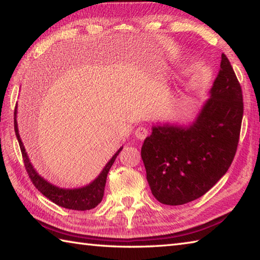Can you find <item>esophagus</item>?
<instances>
[{
	"mask_svg": "<svg viewBox=\"0 0 260 260\" xmlns=\"http://www.w3.org/2000/svg\"><path fill=\"white\" fill-rule=\"evenodd\" d=\"M135 136L138 138L139 140H144L148 136L149 134V131L146 128V127H138V128L135 129Z\"/></svg>",
	"mask_w": 260,
	"mask_h": 260,
	"instance_id": "obj_1",
	"label": "esophagus"
}]
</instances>
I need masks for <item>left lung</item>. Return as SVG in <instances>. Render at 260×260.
<instances>
[{
	"label": "left lung",
	"instance_id": "obj_1",
	"mask_svg": "<svg viewBox=\"0 0 260 260\" xmlns=\"http://www.w3.org/2000/svg\"><path fill=\"white\" fill-rule=\"evenodd\" d=\"M196 120L187 127L153 126L141 149L155 199L182 205L208 192L230 169L243 118V95L225 54Z\"/></svg>",
	"mask_w": 260,
	"mask_h": 260
}]
</instances>
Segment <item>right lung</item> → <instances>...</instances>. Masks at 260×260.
<instances>
[{"mask_svg":"<svg viewBox=\"0 0 260 260\" xmlns=\"http://www.w3.org/2000/svg\"><path fill=\"white\" fill-rule=\"evenodd\" d=\"M16 114H17V107L15 109V119H14V124H15V133L17 136V140L19 142V147H20V151L21 155H23V160H24V165L25 169L27 171V174L30 179V181L35 186V188L40 191L43 196H46L48 200H50L51 202H54L55 204L58 206H61V208L65 209H70V210H77V211H86V210H90L94 209L98 206L101 201L103 199L104 195V188H105V182H107V177L110 169H111L112 164L116 160L117 156L119 155V152L121 151L122 147L118 150L114 155L112 156L111 159L109 160V162L103 169L102 172L96 178L93 182L88 184L86 187L82 188H78V189H63V188H58L54 186V184L49 183L46 181L45 179L41 178L40 175L37 173V171L33 169L32 164L27 157V153L25 151L24 144L21 142L20 136L18 133V125H17V119H16Z\"/></svg>","mask_w":260,"mask_h":260,"instance_id":"right-lung-1","label":"right lung"}]
</instances>
